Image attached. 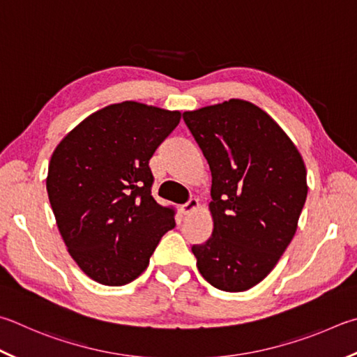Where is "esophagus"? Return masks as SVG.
<instances>
[{
	"label": "esophagus",
	"instance_id": "esophagus-1",
	"mask_svg": "<svg viewBox=\"0 0 357 357\" xmlns=\"http://www.w3.org/2000/svg\"><path fill=\"white\" fill-rule=\"evenodd\" d=\"M197 207H198V199L197 198H190L185 204L181 206V212H183L184 215H187V213H190V212L195 211Z\"/></svg>",
	"mask_w": 357,
	"mask_h": 357
}]
</instances>
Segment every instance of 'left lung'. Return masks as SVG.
<instances>
[{"label": "left lung", "instance_id": "1", "mask_svg": "<svg viewBox=\"0 0 357 357\" xmlns=\"http://www.w3.org/2000/svg\"><path fill=\"white\" fill-rule=\"evenodd\" d=\"M209 164L212 236L193 245L211 286L243 291L261 282L294 238L306 203V165L281 126L232 98L183 114Z\"/></svg>", "mask_w": 357, "mask_h": 357}]
</instances>
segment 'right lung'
Wrapping results in <instances>:
<instances>
[{"mask_svg": "<svg viewBox=\"0 0 357 357\" xmlns=\"http://www.w3.org/2000/svg\"><path fill=\"white\" fill-rule=\"evenodd\" d=\"M179 120V111L123 101L89 115L56 146L48 198L70 256L93 281H134L176 225L172 207L151 197L148 164Z\"/></svg>", "mask_w": 357, "mask_h": 357, "instance_id": "add662e5", "label": "right lung"}]
</instances>
